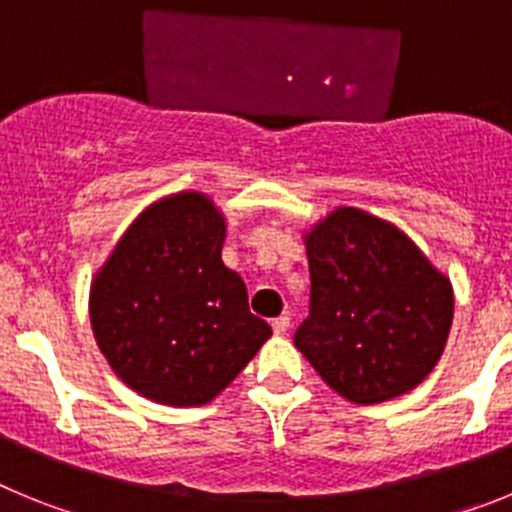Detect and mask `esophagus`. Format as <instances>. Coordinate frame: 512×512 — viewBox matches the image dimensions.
Wrapping results in <instances>:
<instances>
[{
	"instance_id": "obj_1",
	"label": "esophagus",
	"mask_w": 512,
	"mask_h": 512,
	"mask_svg": "<svg viewBox=\"0 0 512 512\" xmlns=\"http://www.w3.org/2000/svg\"><path fill=\"white\" fill-rule=\"evenodd\" d=\"M289 323H292V318H289V315H279V318L271 320V328H274V333H277V336H284V333L289 330Z\"/></svg>"
}]
</instances>
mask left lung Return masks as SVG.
I'll list each match as a JSON object with an SVG mask.
<instances>
[{"label":"left lung","mask_w":512,"mask_h":512,"mask_svg":"<svg viewBox=\"0 0 512 512\" xmlns=\"http://www.w3.org/2000/svg\"><path fill=\"white\" fill-rule=\"evenodd\" d=\"M310 312L295 346L359 405L418 387L441 359L454 292L408 235L341 207L307 235Z\"/></svg>","instance_id":"8db88e82"}]
</instances>
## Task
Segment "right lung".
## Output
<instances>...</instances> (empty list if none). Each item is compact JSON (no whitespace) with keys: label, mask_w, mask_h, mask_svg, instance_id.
Returning <instances> with one entry per match:
<instances>
[{"label":"right lung","mask_w":512,"mask_h":512,"mask_svg":"<svg viewBox=\"0 0 512 512\" xmlns=\"http://www.w3.org/2000/svg\"><path fill=\"white\" fill-rule=\"evenodd\" d=\"M225 220L205 194L156 202L92 287V328L117 377L148 400L205 405L271 336L223 264Z\"/></svg>","instance_id":"obj_1"}]
</instances>
